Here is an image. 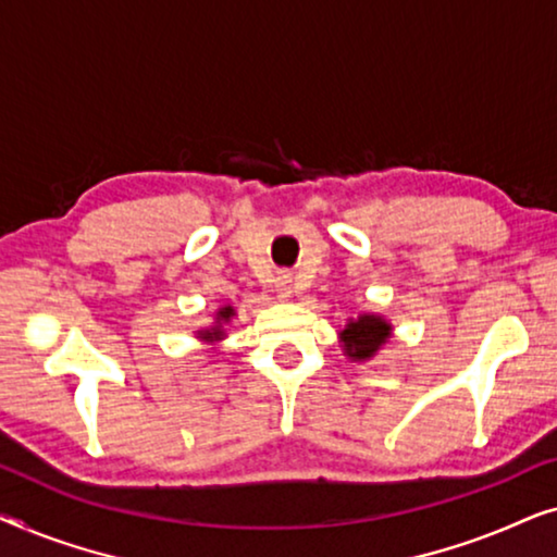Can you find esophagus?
Here are the masks:
<instances>
[{
    "label": "esophagus",
    "instance_id": "esophagus-1",
    "mask_svg": "<svg viewBox=\"0 0 557 557\" xmlns=\"http://www.w3.org/2000/svg\"><path fill=\"white\" fill-rule=\"evenodd\" d=\"M276 292H278V296L281 299H288V296L294 294V276L292 273H278L276 276Z\"/></svg>",
    "mask_w": 557,
    "mask_h": 557
}]
</instances>
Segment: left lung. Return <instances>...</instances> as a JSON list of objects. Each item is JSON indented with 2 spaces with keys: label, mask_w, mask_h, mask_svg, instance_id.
Segmentation results:
<instances>
[{
  "label": "left lung",
  "mask_w": 557,
  "mask_h": 557,
  "mask_svg": "<svg viewBox=\"0 0 557 557\" xmlns=\"http://www.w3.org/2000/svg\"><path fill=\"white\" fill-rule=\"evenodd\" d=\"M387 334H391V324L375 314H362L357 322H349L342 332L345 339V349L352 360H368L385 345Z\"/></svg>",
  "instance_id": "1"
}]
</instances>
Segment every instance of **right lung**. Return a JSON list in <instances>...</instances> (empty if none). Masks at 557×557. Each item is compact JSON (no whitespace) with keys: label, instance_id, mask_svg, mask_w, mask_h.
<instances>
[{"label":"right lung","instance_id":"1","mask_svg":"<svg viewBox=\"0 0 557 557\" xmlns=\"http://www.w3.org/2000/svg\"><path fill=\"white\" fill-rule=\"evenodd\" d=\"M233 314H235L233 307H223V309H220V311H218V326H212V330L202 332L205 339H220V337H223V330H220V326H223V322H231Z\"/></svg>","mask_w":557,"mask_h":557}]
</instances>
